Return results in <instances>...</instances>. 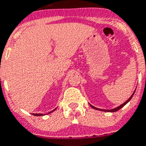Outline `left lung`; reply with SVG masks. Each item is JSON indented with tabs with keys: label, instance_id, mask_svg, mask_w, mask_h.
Segmentation results:
<instances>
[{
	"label": "left lung",
	"instance_id": "left-lung-1",
	"mask_svg": "<svg viewBox=\"0 0 146 146\" xmlns=\"http://www.w3.org/2000/svg\"><path fill=\"white\" fill-rule=\"evenodd\" d=\"M135 90H134V92H133V94L131 95V96H130V98H129V99H128L127 101H126V102H124L123 104H122L120 105V106H117L116 108L112 109V110H102V109L96 108V107H95V106H92V105H91V104H90V106H91V107H92V108H93V109H94V110H100V111H108V112H114V111H118L119 110H120V109L122 108V107H123V106H125V105H126V104L128 103V102H129V101H130V100L131 99V98H132L133 96H134V92H135Z\"/></svg>",
	"mask_w": 146,
	"mask_h": 146
}]
</instances>
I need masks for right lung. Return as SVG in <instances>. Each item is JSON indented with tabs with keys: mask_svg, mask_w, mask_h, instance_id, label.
Listing matches in <instances>:
<instances>
[{
	"mask_svg": "<svg viewBox=\"0 0 146 146\" xmlns=\"http://www.w3.org/2000/svg\"><path fill=\"white\" fill-rule=\"evenodd\" d=\"M56 110V108L55 110H52V111H50V112H48V114L51 113V112H53V111H55ZM32 115H35V116H42V115H43V114H32Z\"/></svg>",
	"mask_w": 146,
	"mask_h": 146,
	"instance_id": "obj_1",
	"label": "right lung"
}]
</instances>
